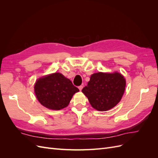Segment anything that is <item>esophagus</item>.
<instances>
[{
	"instance_id": "34e87169",
	"label": "esophagus",
	"mask_w": 158,
	"mask_h": 158,
	"mask_svg": "<svg viewBox=\"0 0 158 158\" xmlns=\"http://www.w3.org/2000/svg\"><path fill=\"white\" fill-rule=\"evenodd\" d=\"M78 88H79V89H80V91H81V90L82 89L83 86H82V85H80V86H78Z\"/></svg>"
}]
</instances>
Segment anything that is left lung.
<instances>
[{
    "label": "left lung",
    "mask_w": 158,
    "mask_h": 158,
    "mask_svg": "<svg viewBox=\"0 0 158 158\" xmlns=\"http://www.w3.org/2000/svg\"><path fill=\"white\" fill-rule=\"evenodd\" d=\"M125 86L126 81L121 74L98 73L91 76L88 85L82 92L94 109L105 111L121 101Z\"/></svg>",
    "instance_id": "1"
}]
</instances>
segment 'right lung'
Segmentation results:
<instances>
[{"instance_id": "add662e5", "label": "right lung", "mask_w": 158, "mask_h": 158, "mask_svg": "<svg viewBox=\"0 0 158 158\" xmlns=\"http://www.w3.org/2000/svg\"><path fill=\"white\" fill-rule=\"evenodd\" d=\"M34 89L38 101L52 110L67 107L73 95L79 91L69 79L59 73L37 80Z\"/></svg>"}]
</instances>
